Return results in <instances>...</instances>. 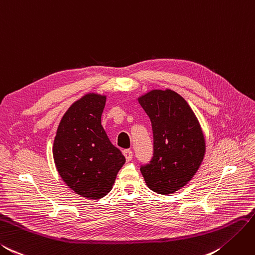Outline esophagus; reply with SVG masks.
I'll return each instance as SVG.
<instances>
[{"label":"esophagus","instance_id":"esophagus-1","mask_svg":"<svg viewBox=\"0 0 255 255\" xmlns=\"http://www.w3.org/2000/svg\"><path fill=\"white\" fill-rule=\"evenodd\" d=\"M123 155L126 156V159H127L128 162H129L130 160L133 159V152H132V150H129V149L123 150Z\"/></svg>","mask_w":255,"mask_h":255}]
</instances>
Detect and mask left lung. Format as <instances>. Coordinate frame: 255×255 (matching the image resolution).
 <instances>
[{
  "label": "left lung",
  "mask_w": 255,
  "mask_h": 255,
  "mask_svg": "<svg viewBox=\"0 0 255 255\" xmlns=\"http://www.w3.org/2000/svg\"><path fill=\"white\" fill-rule=\"evenodd\" d=\"M153 132V156L140 171L150 190L175 193L187 184L203 162L205 137L195 114L173 90H152L138 98Z\"/></svg>",
  "instance_id": "8db88e82"
}]
</instances>
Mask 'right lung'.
<instances>
[{"instance_id": "right-lung-1", "label": "right lung", "mask_w": 255, "mask_h": 255, "mask_svg": "<svg viewBox=\"0 0 255 255\" xmlns=\"http://www.w3.org/2000/svg\"><path fill=\"white\" fill-rule=\"evenodd\" d=\"M106 96L88 93L67 109L54 137L52 154L63 181L75 193L100 199L113 189L126 157L101 125Z\"/></svg>"}]
</instances>
